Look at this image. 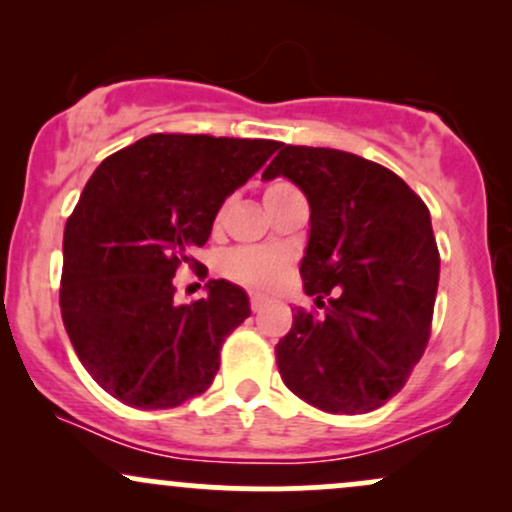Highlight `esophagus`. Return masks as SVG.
Segmentation results:
<instances>
[{
  "label": "esophagus",
  "instance_id": "obj_1",
  "mask_svg": "<svg viewBox=\"0 0 512 512\" xmlns=\"http://www.w3.org/2000/svg\"><path fill=\"white\" fill-rule=\"evenodd\" d=\"M262 303H264V298L260 296V293H250V308H252V313H260Z\"/></svg>",
  "mask_w": 512,
  "mask_h": 512
}]
</instances>
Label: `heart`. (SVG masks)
Here are the masks:
<instances>
[{"label": "heart", "instance_id": "obj_1", "mask_svg": "<svg viewBox=\"0 0 512 512\" xmlns=\"http://www.w3.org/2000/svg\"><path fill=\"white\" fill-rule=\"evenodd\" d=\"M291 187L289 182L276 180L264 190V199L269 195ZM289 260L281 250H269V248H240L228 252L226 260H223V274L228 279L238 281V284L250 286V289H272L284 279Z\"/></svg>", "mask_w": 512, "mask_h": 512}]
</instances>
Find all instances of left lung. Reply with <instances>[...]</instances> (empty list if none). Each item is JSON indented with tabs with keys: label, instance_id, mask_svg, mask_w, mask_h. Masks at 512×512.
<instances>
[{
	"label": "left lung",
	"instance_id": "8db88e82",
	"mask_svg": "<svg viewBox=\"0 0 512 512\" xmlns=\"http://www.w3.org/2000/svg\"><path fill=\"white\" fill-rule=\"evenodd\" d=\"M286 178L310 204L303 289L276 344L286 387L330 414H366L402 390L431 334L440 255L431 214L399 175L356 154L279 146L262 180Z\"/></svg>",
	"mask_w": 512,
	"mask_h": 512
}]
</instances>
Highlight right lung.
Here are the masks:
<instances>
[{
  "label": "right lung",
  "instance_id": "right-lung-1",
  "mask_svg": "<svg viewBox=\"0 0 512 512\" xmlns=\"http://www.w3.org/2000/svg\"><path fill=\"white\" fill-rule=\"evenodd\" d=\"M269 139L149 134L105 158L64 226L60 308L69 339L108 395L170 409L202 395L219 351L245 317L248 293L211 279L175 303L180 264L211 236L228 195L279 149Z\"/></svg>",
  "mask_w": 512,
  "mask_h": 512
}]
</instances>
